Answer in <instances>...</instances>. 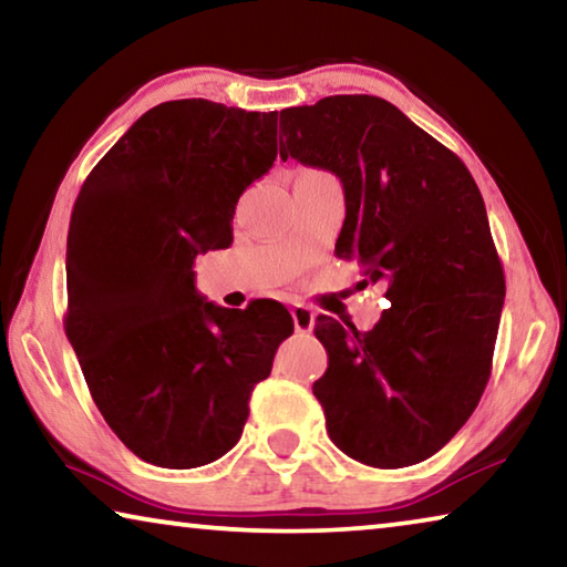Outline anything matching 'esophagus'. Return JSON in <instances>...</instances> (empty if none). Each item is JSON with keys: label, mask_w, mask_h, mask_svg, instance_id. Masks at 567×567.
<instances>
[{"label": "esophagus", "mask_w": 567, "mask_h": 567, "mask_svg": "<svg viewBox=\"0 0 567 567\" xmlns=\"http://www.w3.org/2000/svg\"><path fill=\"white\" fill-rule=\"evenodd\" d=\"M292 322L297 332H312L315 328V312L307 305H295L292 307Z\"/></svg>", "instance_id": "obj_1"}]
</instances>
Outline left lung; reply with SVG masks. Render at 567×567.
<instances>
[{
    "instance_id": "obj_1",
    "label": "left lung",
    "mask_w": 567,
    "mask_h": 567,
    "mask_svg": "<svg viewBox=\"0 0 567 567\" xmlns=\"http://www.w3.org/2000/svg\"><path fill=\"white\" fill-rule=\"evenodd\" d=\"M280 130L282 159L342 182L334 252L388 280L390 307L372 330L328 315L315 322L328 350L312 385L324 425L364 465L422 463L465 425L491 380L505 275L483 195L455 152L372 94L282 110Z\"/></svg>"
}]
</instances>
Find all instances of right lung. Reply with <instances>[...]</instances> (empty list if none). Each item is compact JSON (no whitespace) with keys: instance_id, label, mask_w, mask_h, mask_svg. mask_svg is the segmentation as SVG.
<instances>
[{"instance_id":"add662e5","label":"right lung","mask_w":567,"mask_h":567,"mask_svg":"<svg viewBox=\"0 0 567 567\" xmlns=\"http://www.w3.org/2000/svg\"><path fill=\"white\" fill-rule=\"evenodd\" d=\"M275 159L277 112L172 100L142 114L76 195L64 332L94 405L145 463L185 470L233 450L295 330L275 300H203L192 272L197 255L233 243L239 195Z\"/></svg>"}]
</instances>
